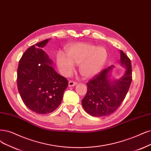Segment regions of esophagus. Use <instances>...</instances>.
I'll use <instances>...</instances> for the list:
<instances>
[{
	"label": "esophagus",
	"instance_id": "1",
	"mask_svg": "<svg viewBox=\"0 0 151 151\" xmlns=\"http://www.w3.org/2000/svg\"><path fill=\"white\" fill-rule=\"evenodd\" d=\"M77 85V83L73 81H70L68 83V86L70 87H72V86H75Z\"/></svg>",
	"mask_w": 151,
	"mask_h": 151
}]
</instances>
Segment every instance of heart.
<instances>
[{
	"instance_id": "obj_1",
	"label": "heart",
	"mask_w": 151,
	"mask_h": 151,
	"mask_svg": "<svg viewBox=\"0 0 151 151\" xmlns=\"http://www.w3.org/2000/svg\"><path fill=\"white\" fill-rule=\"evenodd\" d=\"M66 54L57 56L58 68L65 76H69L75 64L79 65L80 74L85 78L93 77L102 70L108 59V51L103 47L88 43H77L66 48Z\"/></svg>"
}]
</instances>
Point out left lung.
<instances>
[{
  "mask_svg": "<svg viewBox=\"0 0 151 151\" xmlns=\"http://www.w3.org/2000/svg\"><path fill=\"white\" fill-rule=\"evenodd\" d=\"M120 64L125 68V72L119 78H111L114 67L112 65L87 83V93L81 103L90 115L95 117L109 116L123 101L132 81V67L130 59L122 50H120Z\"/></svg>",
  "mask_w": 151,
  "mask_h": 151,
  "instance_id": "obj_1",
  "label": "left lung"
}]
</instances>
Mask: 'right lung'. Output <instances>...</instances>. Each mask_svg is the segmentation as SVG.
<instances>
[{"mask_svg": "<svg viewBox=\"0 0 151 151\" xmlns=\"http://www.w3.org/2000/svg\"><path fill=\"white\" fill-rule=\"evenodd\" d=\"M50 38L28 48L19 61L17 87L26 106L40 114L52 113L62 101L68 80L53 68V60L43 50Z\"/></svg>", "mask_w": 151, "mask_h": 151, "instance_id": "add662e5", "label": "right lung"}]
</instances>
